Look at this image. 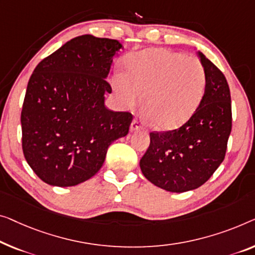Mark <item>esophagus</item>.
I'll return each instance as SVG.
<instances>
[{"mask_svg":"<svg viewBox=\"0 0 255 255\" xmlns=\"http://www.w3.org/2000/svg\"><path fill=\"white\" fill-rule=\"evenodd\" d=\"M140 129V125L137 120H132L130 125V131H137Z\"/></svg>","mask_w":255,"mask_h":255,"instance_id":"obj_1","label":"esophagus"}]
</instances>
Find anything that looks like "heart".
<instances>
[{
  "label": "heart",
  "mask_w": 255,
  "mask_h": 255,
  "mask_svg": "<svg viewBox=\"0 0 255 255\" xmlns=\"http://www.w3.org/2000/svg\"><path fill=\"white\" fill-rule=\"evenodd\" d=\"M126 73L119 72L111 85L120 101L131 108L144 91V113L158 129L183 125L200 104L206 86L199 59L165 48H151L129 55Z\"/></svg>",
  "instance_id": "heart-1"
}]
</instances>
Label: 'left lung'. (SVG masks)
<instances>
[{
	"label": "left lung",
	"instance_id": "1",
	"mask_svg": "<svg viewBox=\"0 0 255 255\" xmlns=\"http://www.w3.org/2000/svg\"><path fill=\"white\" fill-rule=\"evenodd\" d=\"M206 74L200 104L180 128L150 132V146L139 161L143 175L166 191L199 188L221 165L231 132V97L221 71L198 51Z\"/></svg>",
	"mask_w": 255,
	"mask_h": 255
}]
</instances>
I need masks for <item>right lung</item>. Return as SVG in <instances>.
Here are the masks:
<instances>
[{"label": "right lung", "instance_id": "add662e5", "mask_svg": "<svg viewBox=\"0 0 255 255\" xmlns=\"http://www.w3.org/2000/svg\"><path fill=\"white\" fill-rule=\"evenodd\" d=\"M123 44L74 37L37 64L21 110L22 152L47 184L74 187L103 166L109 146L128 134L132 116L105 106L106 81Z\"/></svg>", "mask_w": 255, "mask_h": 255}]
</instances>
